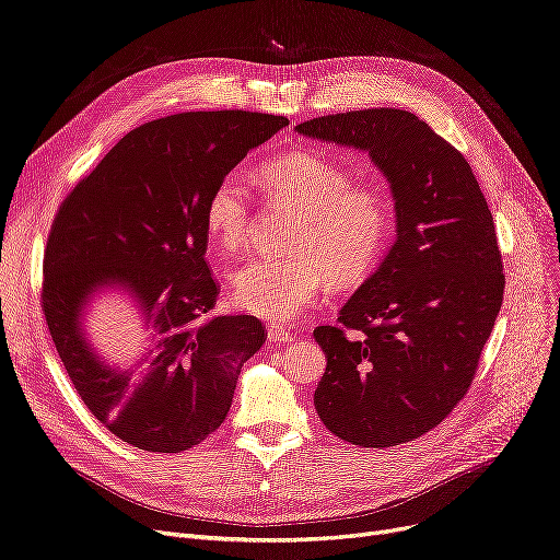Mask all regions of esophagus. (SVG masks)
I'll return each mask as SVG.
<instances>
[{
	"instance_id": "obj_1",
	"label": "esophagus",
	"mask_w": 560,
	"mask_h": 560,
	"mask_svg": "<svg viewBox=\"0 0 560 560\" xmlns=\"http://www.w3.org/2000/svg\"><path fill=\"white\" fill-rule=\"evenodd\" d=\"M290 338H293V334H290V329H285L283 325H277V323L267 325V340H270V343H285Z\"/></svg>"
}]
</instances>
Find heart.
<instances>
[{"mask_svg": "<svg viewBox=\"0 0 560 560\" xmlns=\"http://www.w3.org/2000/svg\"><path fill=\"white\" fill-rule=\"evenodd\" d=\"M270 203L298 214L290 256L252 258L233 272V302L258 318L285 323L329 288L366 279L394 235L396 206L377 180H354L350 168L311 151H295L262 168ZM203 222L224 252L245 245L252 226L247 178L226 172L208 191Z\"/></svg>", "mask_w": 560, "mask_h": 560, "instance_id": "b5f03b06", "label": "heart"}]
</instances>
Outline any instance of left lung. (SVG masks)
Returning <instances> with one entry per match:
<instances>
[{
    "label": "left lung",
    "mask_w": 560,
    "mask_h": 560,
    "mask_svg": "<svg viewBox=\"0 0 560 560\" xmlns=\"http://www.w3.org/2000/svg\"><path fill=\"white\" fill-rule=\"evenodd\" d=\"M300 135L366 151L396 206V242L338 313L315 411L338 440L386 448L465 398L503 302L492 212L465 155L417 114L377 107L306 120Z\"/></svg>",
    "instance_id": "8db88e82"
}]
</instances>
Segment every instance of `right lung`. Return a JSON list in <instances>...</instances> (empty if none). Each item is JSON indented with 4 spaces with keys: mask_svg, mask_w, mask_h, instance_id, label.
I'll list each match as a JSON object with an SVG mask.
<instances>
[{
    "mask_svg": "<svg viewBox=\"0 0 560 560\" xmlns=\"http://www.w3.org/2000/svg\"><path fill=\"white\" fill-rule=\"evenodd\" d=\"M288 126L256 112H187L128 132L61 203L43 258V313L91 415L151 453L201 444L229 415L245 361L265 343L254 315L208 318L220 285L206 262L203 208L214 180ZM120 289L150 348L132 368L95 355L90 300Z\"/></svg>",
    "mask_w": 560,
    "mask_h": 560,
    "instance_id": "add662e5",
    "label": "right lung"
}]
</instances>
